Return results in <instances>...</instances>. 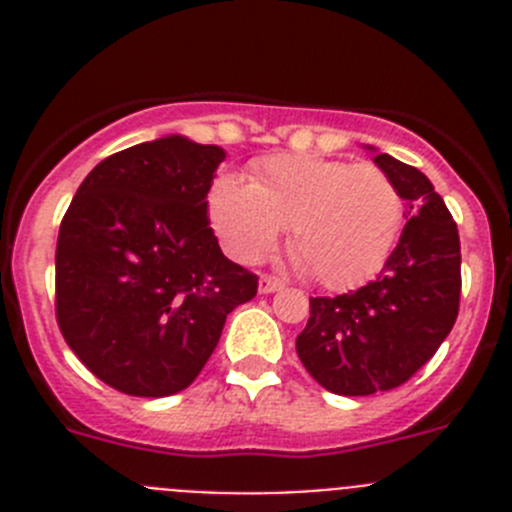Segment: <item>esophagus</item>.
Returning <instances> with one entry per match:
<instances>
[{"label":"esophagus","instance_id":"esophagus-1","mask_svg":"<svg viewBox=\"0 0 512 512\" xmlns=\"http://www.w3.org/2000/svg\"><path fill=\"white\" fill-rule=\"evenodd\" d=\"M284 284L279 282V279H274V277H261L259 279V292L261 295H271V292H279V289H282Z\"/></svg>","mask_w":512,"mask_h":512}]
</instances>
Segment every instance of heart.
Here are the masks:
<instances>
[{
    "label": "heart",
    "instance_id": "b5f03b06",
    "mask_svg": "<svg viewBox=\"0 0 512 512\" xmlns=\"http://www.w3.org/2000/svg\"><path fill=\"white\" fill-rule=\"evenodd\" d=\"M210 217L238 261H259L289 225V253L320 287L341 292L372 279L395 251L402 200L374 164L269 156L251 182L217 176Z\"/></svg>",
    "mask_w": 512,
    "mask_h": 512
}]
</instances>
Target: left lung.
<instances>
[{"mask_svg":"<svg viewBox=\"0 0 512 512\" xmlns=\"http://www.w3.org/2000/svg\"><path fill=\"white\" fill-rule=\"evenodd\" d=\"M374 164L392 179L410 220L374 282L348 295L310 297V320L297 336V356L310 377L346 397L408 382L459 315L461 246L454 217L423 171L387 153H377Z\"/></svg>","mask_w":512,"mask_h":512,"instance_id":"left-lung-1","label":"left lung"}]
</instances>
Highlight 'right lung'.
Instances as JSON below:
<instances>
[{
    "mask_svg": "<svg viewBox=\"0 0 512 512\" xmlns=\"http://www.w3.org/2000/svg\"><path fill=\"white\" fill-rule=\"evenodd\" d=\"M220 146L138 143L89 171L61 220L56 318L104 384L166 397L197 379L259 277L225 259L207 217Z\"/></svg>",
    "mask_w": 512,
    "mask_h": 512,
    "instance_id": "right-lung-1",
    "label": "right lung"
}]
</instances>
